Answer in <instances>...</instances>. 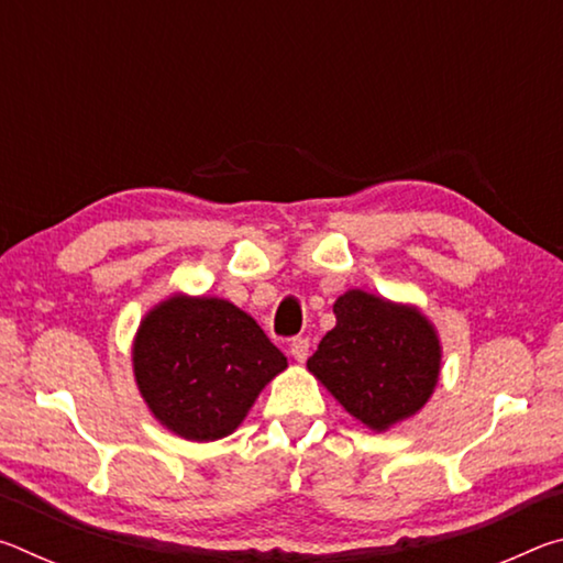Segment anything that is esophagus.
Here are the masks:
<instances>
[{
    "mask_svg": "<svg viewBox=\"0 0 563 563\" xmlns=\"http://www.w3.org/2000/svg\"><path fill=\"white\" fill-rule=\"evenodd\" d=\"M290 355L295 362H305L310 355V340L308 338H295L290 342Z\"/></svg>",
    "mask_w": 563,
    "mask_h": 563,
    "instance_id": "1",
    "label": "esophagus"
}]
</instances>
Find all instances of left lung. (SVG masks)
Here are the masks:
<instances>
[{
	"instance_id": "8db88e82",
	"label": "left lung",
	"mask_w": 563,
	"mask_h": 563,
	"mask_svg": "<svg viewBox=\"0 0 563 563\" xmlns=\"http://www.w3.org/2000/svg\"><path fill=\"white\" fill-rule=\"evenodd\" d=\"M332 312L338 322L308 360L310 373L367 430L415 417L442 373L434 322L417 305L360 288L342 292Z\"/></svg>"
}]
</instances>
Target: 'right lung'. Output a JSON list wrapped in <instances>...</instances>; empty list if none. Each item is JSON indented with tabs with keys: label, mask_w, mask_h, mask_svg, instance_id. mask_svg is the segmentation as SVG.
Returning <instances> with one entry per match:
<instances>
[{
	"label": "right lung",
	"mask_w": 563,
	"mask_h": 563,
	"mask_svg": "<svg viewBox=\"0 0 563 563\" xmlns=\"http://www.w3.org/2000/svg\"><path fill=\"white\" fill-rule=\"evenodd\" d=\"M131 362L148 412L188 442L233 434L263 387L288 367L238 305L186 292L168 295L141 318Z\"/></svg>",
	"instance_id": "right-lung-1"
}]
</instances>
